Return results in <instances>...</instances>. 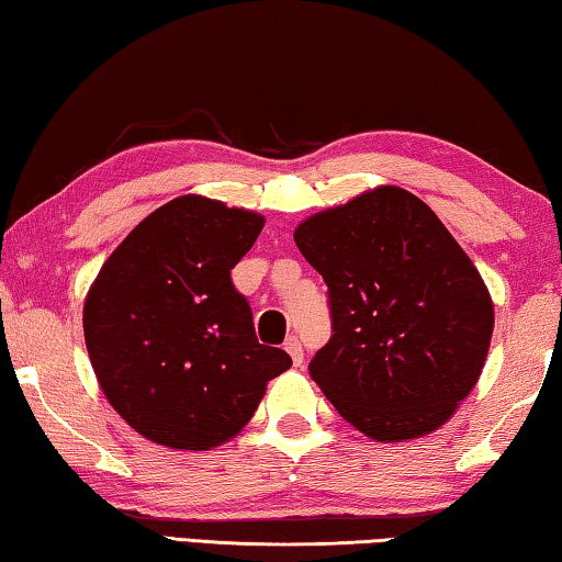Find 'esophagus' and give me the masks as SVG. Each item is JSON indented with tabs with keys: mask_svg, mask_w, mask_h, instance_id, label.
<instances>
[{
	"mask_svg": "<svg viewBox=\"0 0 562 562\" xmlns=\"http://www.w3.org/2000/svg\"><path fill=\"white\" fill-rule=\"evenodd\" d=\"M284 349H288V355L292 357V364L300 367L304 361V351H302V345L297 337H288V341H284Z\"/></svg>",
	"mask_w": 562,
	"mask_h": 562,
	"instance_id": "1",
	"label": "esophagus"
}]
</instances>
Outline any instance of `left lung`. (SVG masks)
<instances>
[{
    "label": "left lung",
    "instance_id": "left-lung-1",
    "mask_svg": "<svg viewBox=\"0 0 562 562\" xmlns=\"http://www.w3.org/2000/svg\"><path fill=\"white\" fill-rule=\"evenodd\" d=\"M327 282L331 337L310 361L341 418L374 441L446 424L488 357L493 302L429 205L382 186L297 225Z\"/></svg>",
    "mask_w": 562,
    "mask_h": 562
}]
</instances>
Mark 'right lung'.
<instances>
[{
	"label": "right lung",
	"mask_w": 562,
	"mask_h": 562,
	"mask_svg": "<svg viewBox=\"0 0 562 562\" xmlns=\"http://www.w3.org/2000/svg\"><path fill=\"white\" fill-rule=\"evenodd\" d=\"M265 217L203 195L160 205L103 262L83 337L109 404L140 436L207 451L250 422L270 379L292 367L255 337L231 270Z\"/></svg>",
	"instance_id": "1"
}]
</instances>
